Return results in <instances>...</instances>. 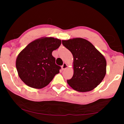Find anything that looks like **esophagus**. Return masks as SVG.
Returning a JSON list of instances; mask_svg holds the SVG:
<instances>
[{"instance_id":"obj_1","label":"esophagus","mask_w":124,"mask_h":124,"mask_svg":"<svg viewBox=\"0 0 124 124\" xmlns=\"http://www.w3.org/2000/svg\"><path fill=\"white\" fill-rule=\"evenodd\" d=\"M67 64L66 63H63V64L62 65V70H66V69L67 68Z\"/></svg>"}]
</instances>
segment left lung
<instances>
[{
	"label": "left lung",
	"instance_id": "obj_1",
	"mask_svg": "<svg viewBox=\"0 0 124 124\" xmlns=\"http://www.w3.org/2000/svg\"><path fill=\"white\" fill-rule=\"evenodd\" d=\"M72 52L74 74L67 83L79 92H87L101 83L106 74L107 62L103 55L87 40L77 38L62 40Z\"/></svg>",
	"mask_w": 124,
	"mask_h": 124
}]
</instances>
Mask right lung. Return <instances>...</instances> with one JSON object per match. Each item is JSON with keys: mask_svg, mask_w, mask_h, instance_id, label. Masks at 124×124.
Here are the masks:
<instances>
[{"mask_svg": "<svg viewBox=\"0 0 124 124\" xmlns=\"http://www.w3.org/2000/svg\"><path fill=\"white\" fill-rule=\"evenodd\" d=\"M61 44L60 39L43 37L31 42L20 52L16 67L24 83L34 89H41L51 82L61 69L55 63L52 52Z\"/></svg>", "mask_w": 124, "mask_h": 124, "instance_id": "obj_1", "label": "right lung"}]
</instances>
